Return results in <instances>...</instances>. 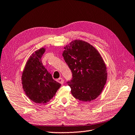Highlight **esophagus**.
I'll return each instance as SVG.
<instances>
[{"label":"esophagus","instance_id":"1","mask_svg":"<svg viewBox=\"0 0 135 135\" xmlns=\"http://www.w3.org/2000/svg\"><path fill=\"white\" fill-rule=\"evenodd\" d=\"M57 81L59 82V83H60L61 84H64V80H63L62 78H59L57 80Z\"/></svg>","mask_w":135,"mask_h":135}]
</instances>
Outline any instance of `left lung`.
I'll list each match as a JSON object with an SVG mask.
<instances>
[{"instance_id": "left-lung-1", "label": "left lung", "mask_w": 135, "mask_h": 135, "mask_svg": "<svg viewBox=\"0 0 135 135\" xmlns=\"http://www.w3.org/2000/svg\"><path fill=\"white\" fill-rule=\"evenodd\" d=\"M62 56L73 73L68 82L76 99L90 102L101 94L107 80V68L98 51L88 42L75 40L64 47Z\"/></svg>"}]
</instances>
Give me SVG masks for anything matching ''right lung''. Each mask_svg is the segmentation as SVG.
Wrapping results in <instances>:
<instances>
[{
  "mask_svg": "<svg viewBox=\"0 0 135 135\" xmlns=\"http://www.w3.org/2000/svg\"><path fill=\"white\" fill-rule=\"evenodd\" d=\"M44 47L31 54L22 73L23 89L29 99L37 104H46L53 98L61 84L54 80L52 75L42 64Z\"/></svg>",
  "mask_w": 135,
  "mask_h": 135,
  "instance_id": "obj_1",
  "label": "right lung"
}]
</instances>
